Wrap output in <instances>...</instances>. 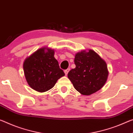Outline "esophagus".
Masks as SVG:
<instances>
[{
    "label": "esophagus",
    "mask_w": 133,
    "mask_h": 133,
    "mask_svg": "<svg viewBox=\"0 0 133 133\" xmlns=\"http://www.w3.org/2000/svg\"><path fill=\"white\" fill-rule=\"evenodd\" d=\"M69 71H70V69H66V70H65L64 71L65 75H67V74H68V73H69Z\"/></svg>",
    "instance_id": "esophagus-1"
}]
</instances>
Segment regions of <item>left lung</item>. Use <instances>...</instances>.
<instances>
[{
	"mask_svg": "<svg viewBox=\"0 0 133 133\" xmlns=\"http://www.w3.org/2000/svg\"><path fill=\"white\" fill-rule=\"evenodd\" d=\"M76 67L68 73V78L75 89L84 95H90L101 89L108 76L107 63L94 50L77 52Z\"/></svg>",
	"mask_w": 133,
	"mask_h": 133,
	"instance_id": "8db88e82",
	"label": "left lung"
}]
</instances>
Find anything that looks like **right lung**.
<instances>
[{
  "label": "right lung",
  "mask_w": 133,
  "mask_h": 133,
  "mask_svg": "<svg viewBox=\"0 0 133 133\" xmlns=\"http://www.w3.org/2000/svg\"><path fill=\"white\" fill-rule=\"evenodd\" d=\"M51 48H42L27 58L24 63L25 78L31 88L39 92L51 89L65 74L60 68Z\"/></svg>",
  "instance_id": "obj_1"
}]
</instances>
